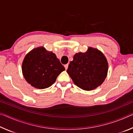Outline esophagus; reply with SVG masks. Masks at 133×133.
<instances>
[{
    "label": "esophagus",
    "mask_w": 133,
    "mask_h": 133,
    "mask_svg": "<svg viewBox=\"0 0 133 133\" xmlns=\"http://www.w3.org/2000/svg\"><path fill=\"white\" fill-rule=\"evenodd\" d=\"M68 66H69L68 64H66L64 65V67H65V69H66V70H67V68H68Z\"/></svg>",
    "instance_id": "obj_1"
}]
</instances>
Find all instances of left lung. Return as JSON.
Instances as JSON below:
<instances>
[{"mask_svg":"<svg viewBox=\"0 0 133 133\" xmlns=\"http://www.w3.org/2000/svg\"><path fill=\"white\" fill-rule=\"evenodd\" d=\"M74 83L84 90H91L102 84L108 72V63L97 49L89 48L85 53L74 56L67 70Z\"/></svg>","mask_w":133,"mask_h":133,"instance_id":"8db88e82","label":"left lung"}]
</instances>
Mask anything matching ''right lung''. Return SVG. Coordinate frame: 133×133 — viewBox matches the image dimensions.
<instances>
[{
	"label": "right lung",
	"mask_w": 133,
	"mask_h": 133,
	"mask_svg": "<svg viewBox=\"0 0 133 133\" xmlns=\"http://www.w3.org/2000/svg\"><path fill=\"white\" fill-rule=\"evenodd\" d=\"M65 70L55 54L40 47L30 51L22 63L24 78L31 85L39 89L51 86Z\"/></svg>",
	"instance_id": "add662e5"
}]
</instances>
